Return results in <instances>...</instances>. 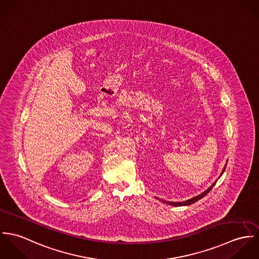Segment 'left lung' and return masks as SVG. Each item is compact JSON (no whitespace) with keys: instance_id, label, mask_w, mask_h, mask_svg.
Wrapping results in <instances>:
<instances>
[{"instance_id":"8db88e82","label":"left lung","mask_w":259,"mask_h":259,"mask_svg":"<svg viewBox=\"0 0 259 259\" xmlns=\"http://www.w3.org/2000/svg\"><path fill=\"white\" fill-rule=\"evenodd\" d=\"M226 161H227V160H226ZM225 167H226V163H225V165H224V167H223V169H222V174H221V176L219 177V179H221L222 174H223V172H224V170H225ZM217 182H218V180H217L212 185H210L206 190H204V191H203V192H201L200 194H198V195H196V196H194V197H192V198H190V199H187V200H185V201L175 202V201H166V200H163V199H159L158 197H155V198H157V199L161 200L163 203H166V204H169V205H174V206H185V205H190V204H192V203L196 202L197 200L201 199L203 196H205V195H206V194H207V193L212 189V187L215 185Z\"/></svg>"}]
</instances>
